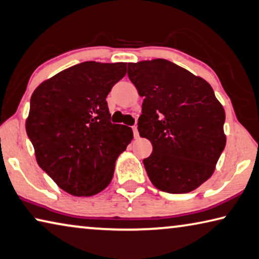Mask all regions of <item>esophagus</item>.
Listing matches in <instances>:
<instances>
[{"label": "esophagus", "instance_id": "34e87169", "mask_svg": "<svg viewBox=\"0 0 259 259\" xmlns=\"http://www.w3.org/2000/svg\"><path fill=\"white\" fill-rule=\"evenodd\" d=\"M133 131H134V136L135 137H138V129H137L136 125L133 126Z\"/></svg>", "mask_w": 259, "mask_h": 259}]
</instances>
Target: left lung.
I'll use <instances>...</instances> for the list:
<instances>
[{
	"label": "left lung",
	"mask_w": 259,
	"mask_h": 259,
	"mask_svg": "<svg viewBox=\"0 0 259 259\" xmlns=\"http://www.w3.org/2000/svg\"><path fill=\"white\" fill-rule=\"evenodd\" d=\"M128 77L144 97L137 124L153 147L143 160L150 181L168 194L195 190L226 145L225 110L211 85L163 59L128 63Z\"/></svg>",
	"instance_id": "left-lung-1"
}]
</instances>
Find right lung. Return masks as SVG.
<instances>
[{
    "mask_svg": "<svg viewBox=\"0 0 259 259\" xmlns=\"http://www.w3.org/2000/svg\"><path fill=\"white\" fill-rule=\"evenodd\" d=\"M126 63L83 62L44 81L31 97L26 133L38 165L62 190L92 196L112 181L115 161L133 139L110 122L107 98Z\"/></svg>",
    "mask_w": 259,
    "mask_h": 259,
    "instance_id": "add662e5",
    "label": "right lung"
}]
</instances>
